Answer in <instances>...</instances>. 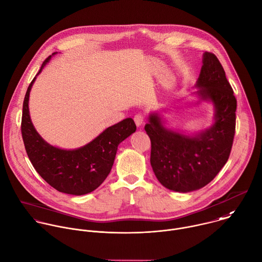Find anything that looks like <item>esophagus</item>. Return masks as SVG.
Returning <instances> with one entry per match:
<instances>
[{
    "mask_svg": "<svg viewBox=\"0 0 262 262\" xmlns=\"http://www.w3.org/2000/svg\"><path fill=\"white\" fill-rule=\"evenodd\" d=\"M144 119H145V117H144V115L141 114V113L135 115V117H134V120H135L137 126H141V125L144 123Z\"/></svg>",
    "mask_w": 262,
    "mask_h": 262,
    "instance_id": "34e87169",
    "label": "esophagus"
}]
</instances>
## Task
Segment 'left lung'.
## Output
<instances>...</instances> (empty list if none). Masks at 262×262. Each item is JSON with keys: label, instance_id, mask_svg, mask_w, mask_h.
<instances>
[{"label": "left lung", "instance_id": "left-lung-1", "mask_svg": "<svg viewBox=\"0 0 262 262\" xmlns=\"http://www.w3.org/2000/svg\"><path fill=\"white\" fill-rule=\"evenodd\" d=\"M202 63L194 95L213 104V124L187 135L166 127L159 113L152 112L145 125L157 180L166 189L181 193L199 190L216 177L230 157L236 129L237 100L224 67L209 52L203 54Z\"/></svg>", "mask_w": 262, "mask_h": 262}]
</instances>
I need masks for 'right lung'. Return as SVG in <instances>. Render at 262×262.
I'll list each match as a JSON object with an SVG mask.
<instances>
[{"mask_svg": "<svg viewBox=\"0 0 262 262\" xmlns=\"http://www.w3.org/2000/svg\"><path fill=\"white\" fill-rule=\"evenodd\" d=\"M52 56L42 62L36 75L41 72ZM36 75L26 91L22 109L21 134L27 156L37 173L57 191L75 196L89 194L110 173L118 145L137 129L135 121L133 118H125L107 127L89 144L77 149L54 147L38 135L29 115V93Z\"/></svg>", "mask_w": 262, "mask_h": 262, "instance_id": "1", "label": "right lung"}]
</instances>
